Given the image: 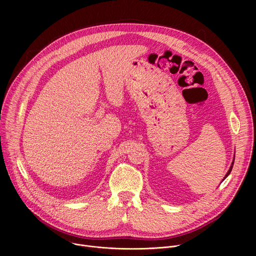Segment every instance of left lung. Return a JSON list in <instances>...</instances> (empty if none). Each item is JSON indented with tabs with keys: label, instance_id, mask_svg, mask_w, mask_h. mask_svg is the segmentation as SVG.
Masks as SVG:
<instances>
[{
	"label": "left lung",
	"instance_id": "8db88e82",
	"mask_svg": "<svg viewBox=\"0 0 256 256\" xmlns=\"http://www.w3.org/2000/svg\"><path fill=\"white\" fill-rule=\"evenodd\" d=\"M234 160H235V155H234V158H233V161H232V164H231V166H230V168H229V170H228V172H227V174L225 175V177H224V179H226V177H228V175L230 174V172L232 171V168H233V165H234ZM224 179L222 180V181H224Z\"/></svg>",
	"mask_w": 256,
	"mask_h": 256
}]
</instances>
